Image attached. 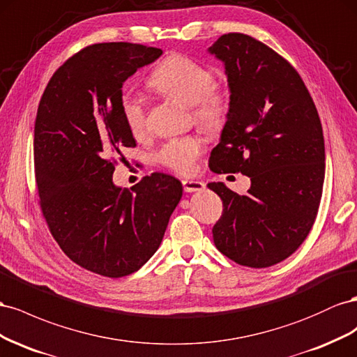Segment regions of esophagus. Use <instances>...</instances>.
<instances>
[{
  "label": "esophagus",
  "instance_id": "obj_1",
  "mask_svg": "<svg viewBox=\"0 0 357 357\" xmlns=\"http://www.w3.org/2000/svg\"><path fill=\"white\" fill-rule=\"evenodd\" d=\"M182 185H184L185 192H195V191H202L205 188V184L202 181H192V179H184L182 181Z\"/></svg>",
  "mask_w": 357,
  "mask_h": 357
}]
</instances>
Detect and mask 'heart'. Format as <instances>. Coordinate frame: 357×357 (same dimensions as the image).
<instances>
[{
  "mask_svg": "<svg viewBox=\"0 0 357 357\" xmlns=\"http://www.w3.org/2000/svg\"><path fill=\"white\" fill-rule=\"evenodd\" d=\"M213 71L185 55L173 54L152 71L148 82L157 93L191 109L197 124L206 128H218L227 115L229 101L222 91L213 88ZM122 116L133 135L144 133L145 110L142 101L133 96L121 100ZM203 149L202 140L185 136L167 140L157 152V160L178 173H191Z\"/></svg>",
  "mask_w": 357,
  "mask_h": 357,
  "instance_id": "b5f03b06",
  "label": "heart"
}]
</instances>
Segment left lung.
Here are the masks:
<instances>
[{"label":"left lung","mask_w":357,"mask_h":357,"mask_svg":"<svg viewBox=\"0 0 357 357\" xmlns=\"http://www.w3.org/2000/svg\"><path fill=\"white\" fill-rule=\"evenodd\" d=\"M208 52L222 63L230 93L209 167L251 179L247 195L224 182L208 184L224 206L213 243L242 266L268 268L301 247L317 215L324 182L321 122L298 71L259 40L224 34Z\"/></svg>","instance_id":"1"}]
</instances>
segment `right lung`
<instances>
[{
    "mask_svg": "<svg viewBox=\"0 0 357 357\" xmlns=\"http://www.w3.org/2000/svg\"><path fill=\"white\" fill-rule=\"evenodd\" d=\"M161 54L122 42L88 46L55 71L37 110L36 179L50 233L79 266L109 278L154 256L182 197V184L166 173L131 191L112 178L114 157L136 146L122 116V85Z\"/></svg>",
    "mask_w": 357,
    "mask_h": 357,
    "instance_id": "right-lung-1",
    "label": "right lung"
}]
</instances>
